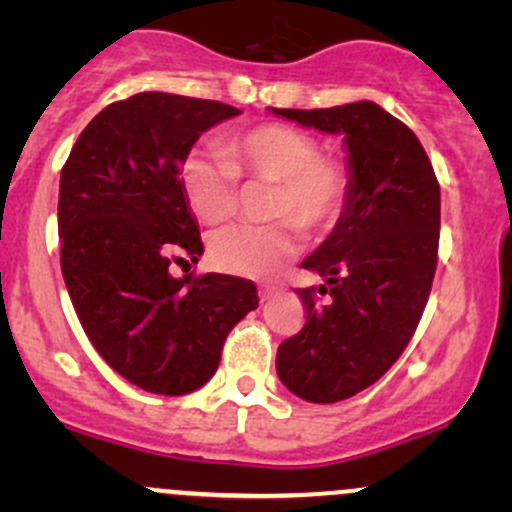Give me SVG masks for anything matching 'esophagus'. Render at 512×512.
Wrapping results in <instances>:
<instances>
[{
  "instance_id": "34e87169",
  "label": "esophagus",
  "mask_w": 512,
  "mask_h": 512,
  "mask_svg": "<svg viewBox=\"0 0 512 512\" xmlns=\"http://www.w3.org/2000/svg\"><path fill=\"white\" fill-rule=\"evenodd\" d=\"M274 293H276L274 286H262V289H260V301H262V303L269 301V298H272Z\"/></svg>"
}]
</instances>
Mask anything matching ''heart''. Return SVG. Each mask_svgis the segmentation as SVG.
Masks as SVG:
<instances>
[{
	"label": "heart",
	"mask_w": 512,
	"mask_h": 512,
	"mask_svg": "<svg viewBox=\"0 0 512 512\" xmlns=\"http://www.w3.org/2000/svg\"><path fill=\"white\" fill-rule=\"evenodd\" d=\"M221 153L195 151L182 163V192L204 223L231 219L240 204V180L269 182V216L322 233L337 223L351 190L346 163L320 154V142L305 129L264 122L223 139ZM289 223L231 226L211 238V262L223 272L269 276L296 255Z\"/></svg>",
	"instance_id": "b5f03b06"
}]
</instances>
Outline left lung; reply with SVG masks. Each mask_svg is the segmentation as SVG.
Segmentation results:
<instances>
[{
	"label": "left lung",
	"instance_id": "left-lung-1",
	"mask_svg": "<svg viewBox=\"0 0 512 512\" xmlns=\"http://www.w3.org/2000/svg\"><path fill=\"white\" fill-rule=\"evenodd\" d=\"M272 113L344 134L349 199L303 260L325 284L296 291L308 317L276 351V373L293 395L342 402L383 378L414 337L438 264L440 187L416 134L378 103Z\"/></svg>",
	"mask_w": 512,
	"mask_h": 512
}]
</instances>
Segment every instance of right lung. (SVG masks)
Masks as SVG:
<instances>
[{
	"label": "right lung",
	"instance_id": "add662e5",
	"mask_svg": "<svg viewBox=\"0 0 512 512\" xmlns=\"http://www.w3.org/2000/svg\"><path fill=\"white\" fill-rule=\"evenodd\" d=\"M240 115L219 101L146 91L88 122L62 168V276L86 337L110 368L154 395L209 383L257 289L228 274H170L202 257L180 168L209 127Z\"/></svg>",
	"mask_w": 512,
	"mask_h": 512
}]
</instances>
